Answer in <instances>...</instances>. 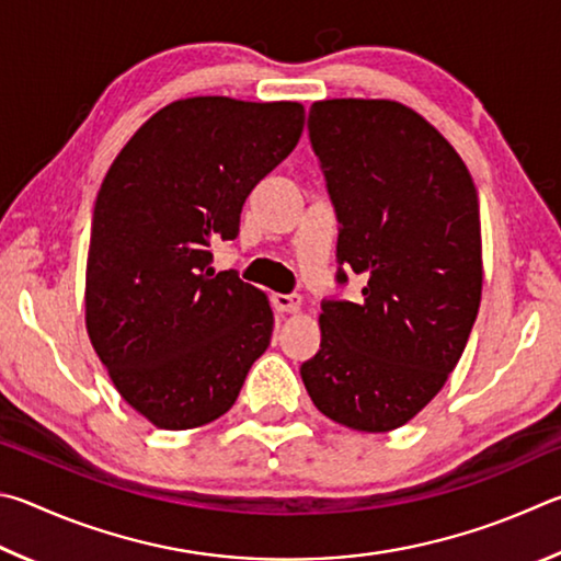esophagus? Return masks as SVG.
<instances>
[{
    "instance_id": "34e87169",
    "label": "esophagus",
    "mask_w": 561,
    "mask_h": 561,
    "mask_svg": "<svg viewBox=\"0 0 561 561\" xmlns=\"http://www.w3.org/2000/svg\"><path fill=\"white\" fill-rule=\"evenodd\" d=\"M300 306H302V300H300V296H296V293H275L273 296V308L278 310V312H298L300 310Z\"/></svg>"
}]
</instances>
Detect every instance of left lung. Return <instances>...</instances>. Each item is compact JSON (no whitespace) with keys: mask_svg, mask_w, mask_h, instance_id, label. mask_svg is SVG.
<instances>
[{"mask_svg":"<svg viewBox=\"0 0 561 561\" xmlns=\"http://www.w3.org/2000/svg\"><path fill=\"white\" fill-rule=\"evenodd\" d=\"M308 127L340 221L337 263L365 288L359 302L322 300L320 352L300 377L328 419L385 434L438 394L473 330L478 192L454 145L397 101H318Z\"/></svg>","mask_w":561,"mask_h":561,"instance_id":"left-lung-1","label":"left lung"}]
</instances>
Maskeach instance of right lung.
Wrapping results in <instances>:
<instances>
[{
  "instance_id": "right-lung-1",
  "label": "right lung",
  "mask_w": 561,
  "mask_h": 561,
  "mask_svg": "<svg viewBox=\"0 0 561 561\" xmlns=\"http://www.w3.org/2000/svg\"><path fill=\"white\" fill-rule=\"evenodd\" d=\"M306 107L226 95L174 101L115 157L98 192L85 330L115 389L167 431L233 407L271 345L265 293L214 273V241L239 236L245 196L298 145Z\"/></svg>"
}]
</instances>
